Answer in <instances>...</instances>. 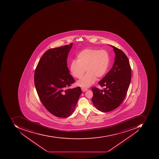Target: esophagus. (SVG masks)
<instances>
[{
  "label": "esophagus",
  "mask_w": 159,
  "mask_h": 159,
  "mask_svg": "<svg viewBox=\"0 0 159 159\" xmlns=\"http://www.w3.org/2000/svg\"><path fill=\"white\" fill-rule=\"evenodd\" d=\"M81 89H82V91L83 92H85L87 90V88H84V87H82Z\"/></svg>",
  "instance_id": "obj_1"
}]
</instances>
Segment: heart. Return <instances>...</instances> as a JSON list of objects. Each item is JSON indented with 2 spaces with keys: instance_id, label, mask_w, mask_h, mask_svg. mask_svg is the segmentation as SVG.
Listing matches in <instances>:
<instances>
[{
  "instance_id": "obj_1",
  "label": "heart",
  "mask_w": 159,
  "mask_h": 159,
  "mask_svg": "<svg viewBox=\"0 0 159 159\" xmlns=\"http://www.w3.org/2000/svg\"><path fill=\"white\" fill-rule=\"evenodd\" d=\"M77 60H73L70 65L71 74L75 78H83L77 82L80 87H90L96 82L97 77L101 78L105 75L109 66L110 57L105 50L85 49L77 55Z\"/></svg>"
}]
</instances>
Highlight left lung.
<instances>
[{
    "label": "left lung",
    "instance_id": "left-lung-1",
    "mask_svg": "<svg viewBox=\"0 0 159 159\" xmlns=\"http://www.w3.org/2000/svg\"><path fill=\"white\" fill-rule=\"evenodd\" d=\"M113 48L115 53V62L112 68L99 82L104 90L92 88L93 92L92 102L98 110L110 112L118 107L126 97L131 78L129 61L121 50Z\"/></svg>",
    "mask_w": 159,
    "mask_h": 159
}]
</instances>
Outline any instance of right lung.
<instances>
[{
  "label": "right lung",
  "instance_id": "right-lung-1",
  "mask_svg": "<svg viewBox=\"0 0 159 159\" xmlns=\"http://www.w3.org/2000/svg\"><path fill=\"white\" fill-rule=\"evenodd\" d=\"M73 44L46 51L35 72V86L42 104L52 114L61 118L72 114L82 93L80 87L68 88L75 82L67 66Z\"/></svg>",
  "mask_w": 159,
  "mask_h": 159
}]
</instances>
